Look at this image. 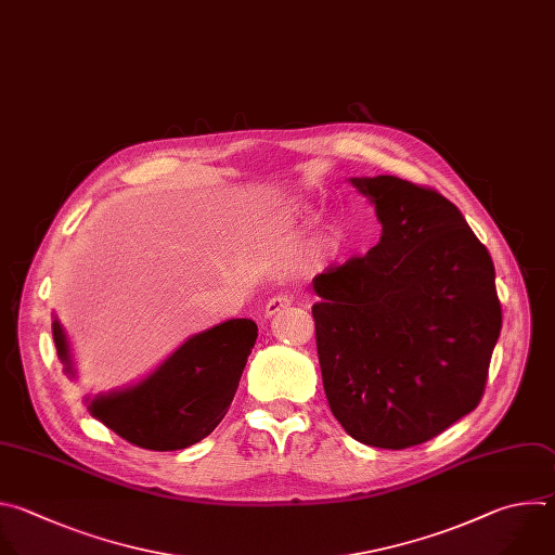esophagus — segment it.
<instances>
[{"label":"esophagus","mask_w":555,"mask_h":555,"mask_svg":"<svg viewBox=\"0 0 555 555\" xmlns=\"http://www.w3.org/2000/svg\"><path fill=\"white\" fill-rule=\"evenodd\" d=\"M291 301H293V297L286 295V293L273 295V297L267 301V306H264V314H267V317H273L275 312H280V310H284L286 306H291Z\"/></svg>","instance_id":"1"}]
</instances>
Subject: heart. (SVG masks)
Listing matches in <instances>:
<instances>
[{
  "label": "heart",
  "mask_w": 555,
  "mask_h": 555,
  "mask_svg": "<svg viewBox=\"0 0 555 555\" xmlns=\"http://www.w3.org/2000/svg\"><path fill=\"white\" fill-rule=\"evenodd\" d=\"M295 216H299V211H297V214H295Z\"/></svg>",
  "instance_id": "b5f03b06"
}]
</instances>
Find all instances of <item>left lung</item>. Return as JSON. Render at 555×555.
<instances>
[{"mask_svg":"<svg viewBox=\"0 0 555 555\" xmlns=\"http://www.w3.org/2000/svg\"><path fill=\"white\" fill-rule=\"evenodd\" d=\"M350 181L383 234L365 256L314 275L317 354L346 433L400 451L479 404L501 335L494 264L435 190L391 175Z\"/></svg>","mask_w":555,"mask_h":555,"instance_id":"left-lung-1","label":"left lung"}]
</instances>
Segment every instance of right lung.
Returning <instances> with one entry per match:
<instances>
[{"mask_svg":"<svg viewBox=\"0 0 555 555\" xmlns=\"http://www.w3.org/2000/svg\"><path fill=\"white\" fill-rule=\"evenodd\" d=\"M52 337L63 372L76 378L67 332L56 314ZM256 339L258 325L251 319L207 327L140 383L85 398L87 411L140 449H188L225 417Z\"/></svg>","mask_w":555,"mask_h":555,"instance_id":"right-lung-1","label":"right lung"}]
</instances>
